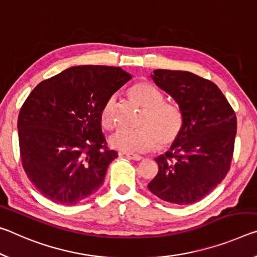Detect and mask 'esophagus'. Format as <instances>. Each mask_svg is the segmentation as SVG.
<instances>
[{
	"mask_svg": "<svg viewBox=\"0 0 257 257\" xmlns=\"http://www.w3.org/2000/svg\"><path fill=\"white\" fill-rule=\"evenodd\" d=\"M125 156L127 157V158H130V159H133V161H137V162L141 161V159H142V156H140V155H136V154H130V153H126V154H125Z\"/></svg>",
	"mask_w": 257,
	"mask_h": 257,
	"instance_id": "34e87169",
	"label": "esophagus"
}]
</instances>
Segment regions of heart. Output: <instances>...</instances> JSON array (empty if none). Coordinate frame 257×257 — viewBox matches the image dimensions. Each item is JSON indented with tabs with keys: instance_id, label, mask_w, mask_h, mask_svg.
<instances>
[{
	"instance_id": "b5f03b06",
	"label": "heart",
	"mask_w": 257,
	"mask_h": 257,
	"mask_svg": "<svg viewBox=\"0 0 257 257\" xmlns=\"http://www.w3.org/2000/svg\"><path fill=\"white\" fill-rule=\"evenodd\" d=\"M130 95L144 108L137 130H118L109 138V144L125 153H145L157 145L167 147L178 140L183 128V115L173 103L164 102V96L148 83L140 82L130 89ZM115 96H110L100 110V121L103 127L115 125Z\"/></svg>"
}]
</instances>
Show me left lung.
Masks as SVG:
<instances>
[{
    "label": "left lung",
    "mask_w": 257,
    "mask_h": 257,
    "mask_svg": "<svg viewBox=\"0 0 257 257\" xmlns=\"http://www.w3.org/2000/svg\"><path fill=\"white\" fill-rule=\"evenodd\" d=\"M151 78L179 104L183 128L171 150L156 158L158 173L148 189L167 203H196L228 174L237 117L221 90L208 79L166 69L154 70Z\"/></svg>",
    "instance_id": "1"
}]
</instances>
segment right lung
I'll return each instance as SVG.
<instances>
[{
	"label": "right lung",
	"mask_w": 257,
	"mask_h": 257,
	"mask_svg": "<svg viewBox=\"0 0 257 257\" xmlns=\"http://www.w3.org/2000/svg\"><path fill=\"white\" fill-rule=\"evenodd\" d=\"M132 78L119 67L75 66L42 81L18 116L23 167L42 195L75 205L98 191L118 155L108 148L100 110Z\"/></svg>",
	"instance_id": "add662e5"
}]
</instances>
